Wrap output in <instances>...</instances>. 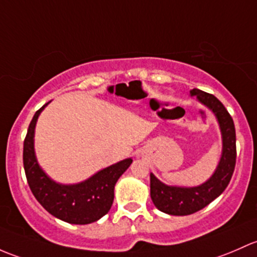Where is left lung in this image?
Listing matches in <instances>:
<instances>
[{
  "label": "left lung",
  "instance_id": "8db88e82",
  "mask_svg": "<svg viewBox=\"0 0 257 257\" xmlns=\"http://www.w3.org/2000/svg\"><path fill=\"white\" fill-rule=\"evenodd\" d=\"M200 102L213 110L223 135V155L215 173L199 187H169L151 174V198L156 208L171 215H189L210 204L225 190L236 163V134L232 117L213 94L199 89L190 90Z\"/></svg>",
  "mask_w": 257,
  "mask_h": 257
}]
</instances>
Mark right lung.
Masks as SVG:
<instances>
[{
  "instance_id": "1",
  "label": "right lung",
  "mask_w": 257,
  "mask_h": 257,
  "mask_svg": "<svg viewBox=\"0 0 257 257\" xmlns=\"http://www.w3.org/2000/svg\"><path fill=\"white\" fill-rule=\"evenodd\" d=\"M46 105L34 113L23 142V167L28 186L42 207L55 218L80 225L94 223L110 210L116 182L130 167L132 160L127 158L102 169L83 183L62 186L53 182L39 168L33 148L37 118Z\"/></svg>"
}]
</instances>
